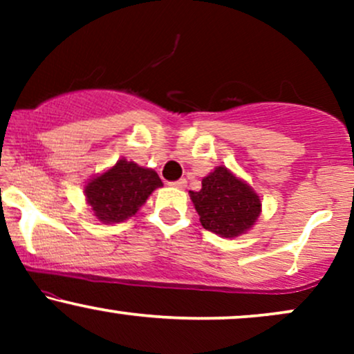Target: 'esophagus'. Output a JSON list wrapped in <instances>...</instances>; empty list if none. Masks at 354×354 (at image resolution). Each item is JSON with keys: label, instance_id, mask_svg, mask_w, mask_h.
Wrapping results in <instances>:
<instances>
[{"label": "esophagus", "instance_id": "1", "mask_svg": "<svg viewBox=\"0 0 354 354\" xmlns=\"http://www.w3.org/2000/svg\"><path fill=\"white\" fill-rule=\"evenodd\" d=\"M169 185L174 186V188L185 189V188H186V185H188V183H186L185 178H181V180H178V181H173V183H169Z\"/></svg>", "mask_w": 354, "mask_h": 354}]
</instances>
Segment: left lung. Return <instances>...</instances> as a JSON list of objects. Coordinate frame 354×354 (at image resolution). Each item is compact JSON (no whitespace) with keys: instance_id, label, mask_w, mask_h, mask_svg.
I'll return each instance as SVG.
<instances>
[{"instance_id":"8db88e82","label":"left lung","mask_w":354,"mask_h":354,"mask_svg":"<svg viewBox=\"0 0 354 354\" xmlns=\"http://www.w3.org/2000/svg\"><path fill=\"white\" fill-rule=\"evenodd\" d=\"M203 228L223 238H234L254 225L261 201L246 183L219 166L201 181L200 191H189Z\"/></svg>"}]
</instances>
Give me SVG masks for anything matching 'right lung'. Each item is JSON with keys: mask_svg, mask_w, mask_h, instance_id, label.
I'll return each mask as SVG.
<instances>
[{"mask_svg": "<svg viewBox=\"0 0 354 354\" xmlns=\"http://www.w3.org/2000/svg\"><path fill=\"white\" fill-rule=\"evenodd\" d=\"M163 186L153 169L120 160L106 173L86 185V200L95 216L103 223H120L133 216L154 189Z\"/></svg>", "mask_w": 354, "mask_h": 354, "instance_id": "add662e5", "label": "right lung"}]
</instances>
